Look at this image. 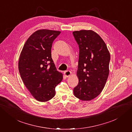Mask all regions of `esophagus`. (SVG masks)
<instances>
[{
	"instance_id": "34e87169",
	"label": "esophagus",
	"mask_w": 132,
	"mask_h": 132,
	"mask_svg": "<svg viewBox=\"0 0 132 132\" xmlns=\"http://www.w3.org/2000/svg\"><path fill=\"white\" fill-rule=\"evenodd\" d=\"M71 71H69V70H67L65 71H64V74L65 76L66 77H69V76L71 75Z\"/></svg>"
}]
</instances>
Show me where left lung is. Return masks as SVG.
<instances>
[{
    "label": "left lung",
    "mask_w": 132,
    "mask_h": 132,
    "mask_svg": "<svg viewBox=\"0 0 132 132\" xmlns=\"http://www.w3.org/2000/svg\"><path fill=\"white\" fill-rule=\"evenodd\" d=\"M79 45L78 85L74 88L75 97L89 101L100 94L109 74L110 54L105 42L92 30L73 32Z\"/></svg>",
    "instance_id": "obj_1"
}]
</instances>
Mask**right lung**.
<instances>
[{
	"label": "right lung",
	"instance_id": "obj_1",
	"mask_svg": "<svg viewBox=\"0 0 132 132\" xmlns=\"http://www.w3.org/2000/svg\"><path fill=\"white\" fill-rule=\"evenodd\" d=\"M61 32L39 30L27 39L20 55L19 70L25 86L37 100L46 102L55 94L63 75L57 70L51 48Z\"/></svg>",
	"mask_w": 132,
	"mask_h": 132
}]
</instances>
